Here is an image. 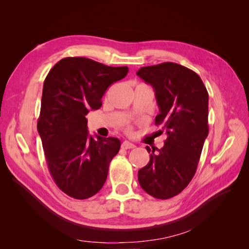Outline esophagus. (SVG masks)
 Returning <instances> with one entry per match:
<instances>
[{
    "instance_id": "1",
    "label": "esophagus",
    "mask_w": 249,
    "mask_h": 249,
    "mask_svg": "<svg viewBox=\"0 0 249 249\" xmlns=\"http://www.w3.org/2000/svg\"><path fill=\"white\" fill-rule=\"evenodd\" d=\"M122 147L124 149H130V148H134L135 144H133V143H131L129 141H124L122 143Z\"/></svg>"
}]
</instances>
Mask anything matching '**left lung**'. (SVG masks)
Segmentation results:
<instances>
[{
    "instance_id": "obj_1",
    "label": "left lung",
    "mask_w": 249,
    "mask_h": 249,
    "mask_svg": "<svg viewBox=\"0 0 249 249\" xmlns=\"http://www.w3.org/2000/svg\"><path fill=\"white\" fill-rule=\"evenodd\" d=\"M155 90L167 138L162 148L150 149L149 162L138 171L141 188L155 198L168 199L182 192L195 175L209 134V94L196 72L173 62L144 66L137 71Z\"/></svg>"
}]
</instances>
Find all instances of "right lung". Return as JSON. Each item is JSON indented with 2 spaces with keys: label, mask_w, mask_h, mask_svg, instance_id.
Instances as JSON below:
<instances>
[{
  "label": "right lung",
  "mask_w": 249,
  "mask_h": 249,
  "mask_svg": "<svg viewBox=\"0 0 249 249\" xmlns=\"http://www.w3.org/2000/svg\"><path fill=\"white\" fill-rule=\"evenodd\" d=\"M127 71L126 66L112 67L88 58L69 57L57 62L44 80L37 130L51 176L71 197H91L106 182L120 141L92 137L86 115L101 108L107 88L124 79Z\"/></svg>",
  "instance_id": "right-lung-1"
}]
</instances>
